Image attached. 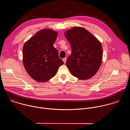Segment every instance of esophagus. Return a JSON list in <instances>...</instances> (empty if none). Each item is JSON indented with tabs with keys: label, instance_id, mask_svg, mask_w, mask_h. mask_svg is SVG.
<instances>
[{
	"label": "esophagus",
	"instance_id": "esophagus-1",
	"mask_svg": "<svg viewBox=\"0 0 130 130\" xmlns=\"http://www.w3.org/2000/svg\"><path fill=\"white\" fill-rule=\"evenodd\" d=\"M62 60H63V61L64 62V63H66V61H67V58H66V57L63 58V59H62Z\"/></svg>",
	"mask_w": 130,
	"mask_h": 130
}]
</instances>
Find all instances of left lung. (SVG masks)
<instances>
[{"label": "left lung", "instance_id": "1", "mask_svg": "<svg viewBox=\"0 0 130 130\" xmlns=\"http://www.w3.org/2000/svg\"><path fill=\"white\" fill-rule=\"evenodd\" d=\"M70 42L72 54L66 61L71 73L79 79L91 78L98 71L102 62L101 43L89 31L74 27L64 34Z\"/></svg>", "mask_w": 130, "mask_h": 130}]
</instances>
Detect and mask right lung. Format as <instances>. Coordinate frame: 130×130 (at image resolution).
<instances>
[{"label":"right lung","instance_id":"1","mask_svg":"<svg viewBox=\"0 0 130 130\" xmlns=\"http://www.w3.org/2000/svg\"><path fill=\"white\" fill-rule=\"evenodd\" d=\"M57 32L50 29H42L24 44L23 64L28 74L38 82L53 78L63 64L54 43Z\"/></svg>","mask_w":130,"mask_h":130}]
</instances>
